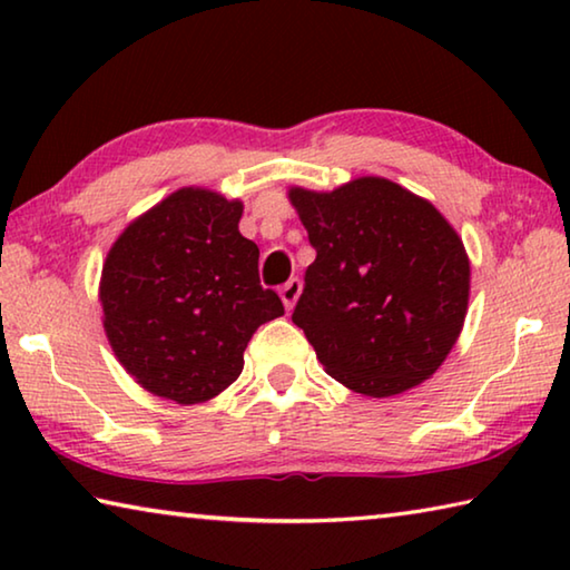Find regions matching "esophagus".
I'll return each mask as SVG.
<instances>
[{
    "label": "esophagus",
    "mask_w": 570,
    "mask_h": 570,
    "mask_svg": "<svg viewBox=\"0 0 570 570\" xmlns=\"http://www.w3.org/2000/svg\"><path fill=\"white\" fill-rule=\"evenodd\" d=\"M278 294H282V302L286 308H294L298 294H302V282H298V278H288V282L278 288Z\"/></svg>",
    "instance_id": "34e87169"
}]
</instances>
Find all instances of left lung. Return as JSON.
<instances>
[{
  "label": "left lung",
  "mask_w": 570,
  "mask_h": 570,
  "mask_svg": "<svg viewBox=\"0 0 570 570\" xmlns=\"http://www.w3.org/2000/svg\"><path fill=\"white\" fill-rule=\"evenodd\" d=\"M314 246L292 322L336 382L390 397L428 380L458 342L470 262L440 210L384 178L288 193Z\"/></svg>",
  "instance_id": "1"
}]
</instances>
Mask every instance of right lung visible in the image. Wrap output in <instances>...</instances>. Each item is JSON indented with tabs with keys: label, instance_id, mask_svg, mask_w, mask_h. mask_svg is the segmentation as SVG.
I'll use <instances>...</instances> for the list:
<instances>
[{
	"label": "right lung",
	"instance_id": "add662e5",
	"mask_svg": "<svg viewBox=\"0 0 570 570\" xmlns=\"http://www.w3.org/2000/svg\"><path fill=\"white\" fill-rule=\"evenodd\" d=\"M244 206L183 188L115 240L102 266L105 332L120 364L158 397L196 404L244 370L258 326L284 304L258 278V246L238 234Z\"/></svg>",
	"mask_w": 570,
	"mask_h": 570
}]
</instances>
